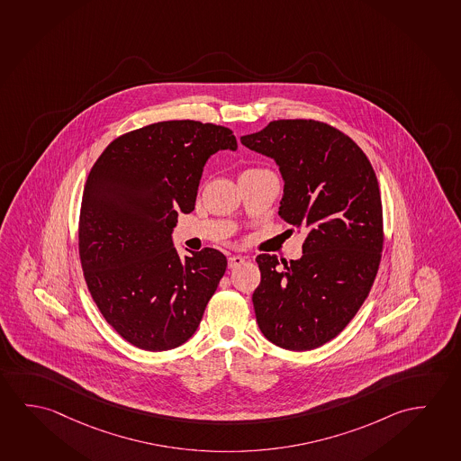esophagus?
<instances>
[{
	"mask_svg": "<svg viewBox=\"0 0 461 461\" xmlns=\"http://www.w3.org/2000/svg\"><path fill=\"white\" fill-rule=\"evenodd\" d=\"M243 263H245L243 256H230L229 258V269H235V267H239Z\"/></svg>",
	"mask_w": 461,
	"mask_h": 461,
	"instance_id": "34e87169",
	"label": "esophagus"
}]
</instances>
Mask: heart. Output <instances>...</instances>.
<instances>
[{"label":"heart","mask_w":461,"mask_h":461,"mask_svg":"<svg viewBox=\"0 0 461 461\" xmlns=\"http://www.w3.org/2000/svg\"><path fill=\"white\" fill-rule=\"evenodd\" d=\"M259 169H261V168H249V169H245V171H243V173H241V175H245V173H255V171H259Z\"/></svg>","instance_id":"heart-1"}]
</instances>
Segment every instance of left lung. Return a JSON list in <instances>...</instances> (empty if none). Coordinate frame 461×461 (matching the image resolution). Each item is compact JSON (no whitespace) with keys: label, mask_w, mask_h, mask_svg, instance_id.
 Returning a JSON list of instances; mask_svg holds the SVG:
<instances>
[{"label":"left lung","mask_w":461,"mask_h":461,"mask_svg":"<svg viewBox=\"0 0 461 461\" xmlns=\"http://www.w3.org/2000/svg\"><path fill=\"white\" fill-rule=\"evenodd\" d=\"M241 144L277 161L278 216L306 232L303 256L284 269L276 256L256 258V321L278 348L311 351L338 337L372 290L384 243L378 179L349 136L317 120H274Z\"/></svg>","instance_id":"left-lung-1"}]
</instances>
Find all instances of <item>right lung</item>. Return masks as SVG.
Listing matches in <instances>:
<instances>
[{
	"label": "right lung",
	"mask_w": 461,
	"mask_h": 461,
	"mask_svg": "<svg viewBox=\"0 0 461 461\" xmlns=\"http://www.w3.org/2000/svg\"><path fill=\"white\" fill-rule=\"evenodd\" d=\"M226 149H237L226 126L169 120L118 136L89 171L78 220L83 276L104 319L140 349L185 343L226 272L218 249L179 258L171 241L177 212L195 208L208 157Z\"/></svg>",
	"instance_id": "add662e5"
}]
</instances>
